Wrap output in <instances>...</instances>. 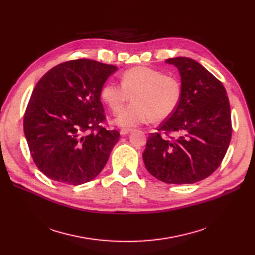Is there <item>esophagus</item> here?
Returning a JSON list of instances; mask_svg holds the SVG:
<instances>
[{
  "label": "esophagus",
  "mask_w": 255,
  "mask_h": 255,
  "mask_svg": "<svg viewBox=\"0 0 255 255\" xmlns=\"http://www.w3.org/2000/svg\"><path fill=\"white\" fill-rule=\"evenodd\" d=\"M130 132H131V129H129V128H123V129H121V131H120L121 135H122V136L127 135L128 133H130Z\"/></svg>",
  "instance_id": "esophagus-1"
}]
</instances>
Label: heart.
<instances>
[{"label": "heart", "mask_w": 255, "mask_h": 255, "mask_svg": "<svg viewBox=\"0 0 255 255\" xmlns=\"http://www.w3.org/2000/svg\"><path fill=\"white\" fill-rule=\"evenodd\" d=\"M132 96L133 101L115 119V124L131 128L149 122H162L180 103L182 83L177 76L145 66L133 67L121 76V85L105 83L100 91L101 100L115 114Z\"/></svg>", "instance_id": "1"}]
</instances>
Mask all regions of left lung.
<instances>
[{
	"instance_id": "1",
	"label": "left lung",
	"mask_w": 255,
	"mask_h": 255,
	"mask_svg": "<svg viewBox=\"0 0 255 255\" xmlns=\"http://www.w3.org/2000/svg\"><path fill=\"white\" fill-rule=\"evenodd\" d=\"M165 63L179 70L182 97L175 113L150 134L142 159L156 179L192 184L212 175L229 149L233 130L230 100L221 82L198 62L178 57Z\"/></svg>"
}]
</instances>
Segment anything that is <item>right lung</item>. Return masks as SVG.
<instances>
[{"mask_svg": "<svg viewBox=\"0 0 255 255\" xmlns=\"http://www.w3.org/2000/svg\"><path fill=\"white\" fill-rule=\"evenodd\" d=\"M117 70L114 65L79 59L57 65L37 83L23 132L36 166L47 178L80 185L105 166L120 133L100 125L105 121L100 91Z\"/></svg>", "mask_w": 255, "mask_h": 255, "instance_id": "1", "label": "right lung"}]
</instances>
